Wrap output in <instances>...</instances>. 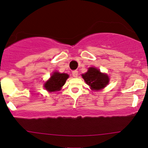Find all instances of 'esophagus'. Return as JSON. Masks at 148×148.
Returning a JSON list of instances; mask_svg holds the SVG:
<instances>
[{
    "label": "esophagus",
    "mask_w": 148,
    "mask_h": 148,
    "mask_svg": "<svg viewBox=\"0 0 148 148\" xmlns=\"http://www.w3.org/2000/svg\"><path fill=\"white\" fill-rule=\"evenodd\" d=\"M78 72L77 70H74V71H73V72H72L73 77H74V78L78 77Z\"/></svg>",
    "instance_id": "34e87169"
}]
</instances>
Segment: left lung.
<instances>
[{"mask_svg":"<svg viewBox=\"0 0 148 148\" xmlns=\"http://www.w3.org/2000/svg\"><path fill=\"white\" fill-rule=\"evenodd\" d=\"M82 76L86 83L90 86L91 89L93 90L103 89L109 81L108 76L101 73L100 71L96 68H89L87 72L82 74Z\"/></svg>","mask_w":148,"mask_h":148,"instance_id":"left-lung-1","label":"left lung"}]
</instances>
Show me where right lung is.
<instances>
[{
  "instance_id": "right-lung-1",
  "label": "right lung",
  "mask_w": 148,
  "mask_h": 148,
  "mask_svg": "<svg viewBox=\"0 0 148 148\" xmlns=\"http://www.w3.org/2000/svg\"><path fill=\"white\" fill-rule=\"evenodd\" d=\"M69 76L65 73L55 72L52 74L51 77L49 80L45 83L44 87L46 89L50 92L55 91H59L62 86L64 85V84L68 79Z\"/></svg>"
}]
</instances>
